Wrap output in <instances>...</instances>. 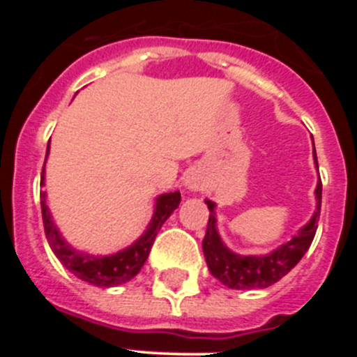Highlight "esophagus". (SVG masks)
Listing matches in <instances>:
<instances>
[{
	"label": "esophagus",
	"instance_id": "esophagus-1",
	"mask_svg": "<svg viewBox=\"0 0 357 357\" xmlns=\"http://www.w3.org/2000/svg\"><path fill=\"white\" fill-rule=\"evenodd\" d=\"M184 185L189 191H202L204 185H206V178H204V175H202L200 172L193 169V172H189L188 175H185Z\"/></svg>",
	"mask_w": 357,
	"mask_h": 357
}]
</instances>
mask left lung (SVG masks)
<instances>
[{"mask_svg": "<svg viewBox=\"0 0 357 357\" xmlns=\"http://www.w3.org/2000/svg\"><path fill=\"white\" fill-rule=\"evenodd\" d=\"M313 159L318 169L317 151L314 150ZM314 197H317V209H314L311 220L302 229H298V232L289 241L282 243L275 250L263 255H241L230 250L218 232L216 213H214L216 204L213 200H206L211 214L209 222H207L206 238L202 241V248H204L209 272L230 289H264L268 286L275 284L277 280L291 272V268H295V264L304 257V254L313 243L314 234H317L321 206L320 176H318L317 189H314Z\"/></svg>", "mask_w": 357, "mask_h": 357, "instance_id": "1", "label": "left lung"}]
</instances>
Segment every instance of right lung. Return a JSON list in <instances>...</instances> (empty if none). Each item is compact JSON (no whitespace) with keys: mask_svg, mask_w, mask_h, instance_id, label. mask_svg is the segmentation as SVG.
I'll return each instance as SVG.
<instances>
[{"mask_svg":"<svg viewBox=\"0 0 357 357\" xmlns=\"http://www.w3.org/2000/svg\"><path fill=\"white\" fill-rule=\"evenodd\" d=\"M50 153V144L46 150V159ZM46 166V162H44ZM40 185H44V168L40 175ZM181 204V191L175 193H162L157 197L153 214L148 223L146 230L139 238L135 239L132 245L127 248L116 252L110 255H93L84 250L71 247L64 238H62L61 230L53 222L52 213L46 206V191L40 193V211H43V222L44 232L48 238L50 248L56 255V259L61 261L73 275L78 279L89 282V284L100 286V288H112L119 286L123 282H128L141 272L143 264L146 263L148 255H150L151 245L155 241L157 232L164 222L173 214V211Z\"/></svg>","mask_w":357,"mask_h":357,"instance_id":"add662e5","label":"right lung"}]
</instances>
